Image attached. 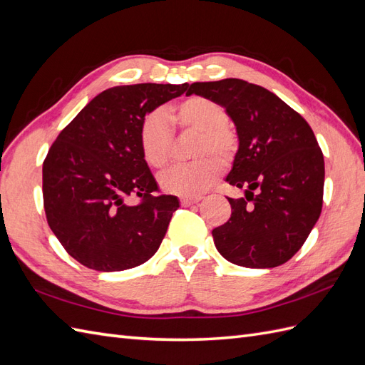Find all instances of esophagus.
Wrapping results in <instances>:
<instances>
[{
	"label": "esophagus",
	"mask_w": 365,
	"mask_h": 365,
	"mask_svg": "<svg viewBox=\"0 0 365 365\" xmlns=\"http://www.w3.org/2000/svg\"><path fill=\"white\" fill-rule=\"evenodd\" d=\"M200 199L202 197H183V199H180V203L183 205V207H191V205L200 202Z\"/></svg>",
	"instance_id": "obj_1"
}]
</instances>
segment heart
<instances>
[{
  "instance_id": "1",
  "label": "heart",
  "mask_w": 365,
  "mask_h": 365,
  "mask_svg": "<svg viewBox=\"0 0 365 365\" xmlns=\"http://www.w3.org/2000/svg\"><path fill=\"white\" fill-rule=\"evenodd\" d=\"M175 121L183 129L200 133L195 157L214 154L230 160L236 151L237 140L227 126L228 114L222 105L207 97L194 96L175 106ZM173 128L162 110L148 114L140 125V146L145 162L160 170L170 160ZM220 175V165L212 157H203L188 165L174 166L158 177L162 190L182 197H199Z\"/></svg>"
}]
</instances>
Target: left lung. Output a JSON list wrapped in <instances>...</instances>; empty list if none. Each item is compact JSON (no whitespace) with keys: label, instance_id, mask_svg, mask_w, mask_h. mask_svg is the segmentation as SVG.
Wrapping results in <instances>:
<instances>
[{"label":"left lung","instance_id":"left-lung-1","mask_svg":"<svg viewBox=\"0 0 365 365\" xmlns=\"http://www.w3.org/2000/svg\"><path fill=\"white\" fill-rule=\"evenodd\" d=\"M192 93L225 108L239 138L227 182L245 197H228L231 217L212 230L217 251L247 268L285 264L322 210L324 155L310 125L273 92L239 78L192 83Z\"/></svg>","mask_w":365,"mask_h":365}]
</instances>
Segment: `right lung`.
Segmentation results:
<instances>
[{
	"label": "right lung",
	"instance_id": "right-lung-1",
	"mask_svg": "<svg viewBox=\"0 0 365 365\" xmlns=\"http://www.w3.org/2000/svg\"><path fill=\"white\" fill-rule=\"evenodd\" d=\"M186 88L140 83L103 91L51 146L43 163L46 217L81 265L123 272L160 247L179 199L154 194L158 186L143 158L140 125ZM129 195L140 203L128 205Z\"/></svg>",
	"mask_w": 365,
	"mask_h": 365
}]
</instances>
